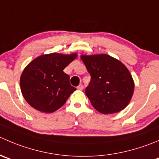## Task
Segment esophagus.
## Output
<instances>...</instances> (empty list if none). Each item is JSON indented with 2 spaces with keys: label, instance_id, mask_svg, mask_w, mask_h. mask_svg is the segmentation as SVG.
<instances>
[{
  "label": "esophagus",
  "instance_id": "34e87169",
  "mask_svg": "<svg viewBox=\"0 0 159 159\" xmlns=\"http://www.w3.org/2000/svg\"><path fill=\"white\" fill-rule=\"evenodd\" d=\"M77 89H78V90H82V89H83V85L81 84H79V85H78V87H77Z\"/></svg>",
  "mask_w": 159,
  "mask_h": 159
}]
</instances>
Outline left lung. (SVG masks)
<instances>
[{"label":"left lung","instance_id":"8db88e82","mask_svg":"<svg viewBox=\"0 0 159 159\" xmlns=\"http://www.w3.org/2000/svg\"><path fill=\"white\" fill-rule=\"evenodd\" d=\"M81 60L91 75L85 94L92 106L103 114L124 109L134 89L133 78L127 67L106 54L81 56Z\"/></svg>","mask_w":159,"mask_h":159}]
</instances>
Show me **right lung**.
<instances>
[{
	"instance_id": "1",
	"label": "right lung",
	"mask_w": 159,
	"mask_h": 159,
	"mask_svg": "<svg viewBox=\"0 0 159 159\" xmlns=\"http://www.w3.org/2000/svg\"><path fill=\"white\" fill-rule=\"evenodd\" d=\"M75 53L42 55L25 68L20 79L22 95L34 109L53 112L61 108L76 90L64 69L76 58Z\"/></svg>"
}]
</instances>
